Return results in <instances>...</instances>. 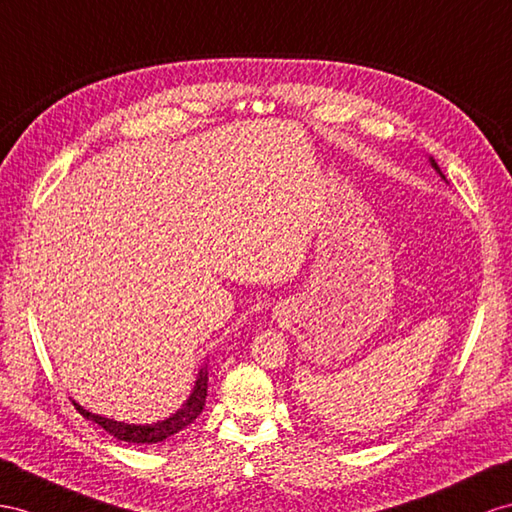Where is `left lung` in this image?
<instances>
[{
    "instance_id": "obj_1",
    "label": "left lung",
    "mask_w": 512,
    "mask_h": 512,
    "mask_svg": "<svg viewBox=\"0 0 512 512\" xmlns=\"http://www.w3.org/2000/svg\"><path fill=\"white\" fill-rule=\"evenodd\" d=\"M430 164H432V168H435V170H437V173H439V175H441V177H443V173H441V170H439V166H437V162H435V160H432V157H430ZM443 179H445V177H443Z\"/></svg>"
}]
</instances>
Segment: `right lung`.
Wrapping results in <instances>:
<instances>
[{
	"label": "right lung",
	"instance_id": "right-lung-1",
	"mask_svg": "<svg viewBox=\"0 0 512 512\" xmlns=\"http://www.w3.org/2000/svg\"><path fill=\"white\" fill-rule=\"evenodd\" d=\"M205 396H207V365H203L199 376H196L194 389L190 393V398L186 400V404L181 406L177 413H173L170 417L162 419V422L155 424H125V422H114V419H108L103 415H95L86 411L84 406H80L77 402H73V406L80 411L90 422H95L97 426H101L106 432H110L112 437H116L119 441H129V443H160L168 437L177 435L179 430H183L186 426H190L196 417L201 415L203 406H205Z\"/></svg>",
	"mask_w": 512,
	"mask_h": 512
}]
</instances>
